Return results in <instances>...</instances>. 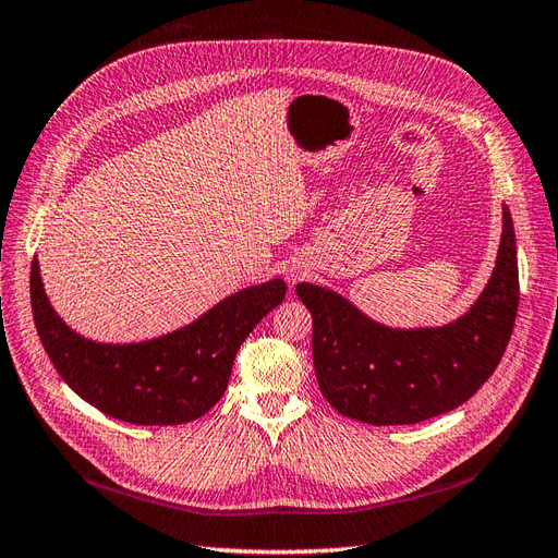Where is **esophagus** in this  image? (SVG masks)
Returning a JSON list of instances; mask_svg holds the SVG:
<instances>
[{"instance_id":"obj_1","label":"esophagus","mask_w":558,"mask_h":558,"mask_svg":"<svg viewBox=\"0 0 558 558\" xmlns=\"http://www.w3.org/2000/svg\"><path fill=\"white\" fill-rule=\"evenodd\" d=\"M306 276V270L304 268H290L288 270V280L294 284L296 280H301V278H304Z\"/></svg>"}]
</instances>
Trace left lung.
<instances>
[{
  "label": "left lung",
  "instance_id": "left-lung-1",
  "mask_svg": "<svg viewBox=\"0 0 558 558\" xmlns=\"http://www.w3.org/2000/svg\"><path fill=\"white\" fill-rule=\"evenodd\" d=\"M313 315V364L320 392L341 416L369 425H411L453 411L496 372L514 329L519 266L512 215L502 205V235L493 276L456 323L390 329L341 294L299 282Z\"/></svg>",
  "mask_w": 558,
  "mask_h": 558
}]
</instances>
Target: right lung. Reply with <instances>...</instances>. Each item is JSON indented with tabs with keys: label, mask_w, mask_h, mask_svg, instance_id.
I'll return each mask as SVG.
<instances>
[{
	"label": "right lung",
	"mask_w": 558,
	"mask_h": 558,
	"mask_svg": "<svg viewBox=\"0 0 558 558\" xmlns=\"http://www.w3.org/2000/svg\"><path fill=\"white\" fill-rule=\"evenodd\" d=\"M276 278L219 301L198 320L140 343H98L70 329L44 292L32 262L29 299L41 345L62 380L95 409L133 425H182L225 395L238 348L262 317L282 304Z\"/></svg>",
	"instance_id": "add662e5"
}]
</instances>
